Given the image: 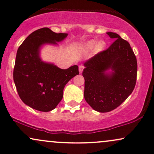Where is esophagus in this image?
<instances>
[{"instance_id":"1","label":"esophagus","mask_w":154,"mask_h":154,"mask_svg":"<svg viewBox=\"0 0 154 154\" xmlns=\"http://www.w3.org/2000/svg\"><path fill=\"white\" fill-rule=\"evenodd\" d=\"M83 69H84V66H83V65H79V73H80V74L82 72Z\"/></svg>"}]
</instances>
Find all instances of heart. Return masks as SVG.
Listing matches in <instances>:
<instances>
[{"label":"heart","mask_w":154,"mask_h":154,"mask_svg":"<svg viewBox=\"0 0 154 154\" xmlns=\"http://www.w3.org/2000/svg\"><path fill=\"white\" fill-rule=\"evenodd\" d=\"M95 45V41L89 42V43H88L87 44H86L85 49L87 51L91 50V49L94 47ZM104 47H105V43L103 41H100V42H99V43H98V44L96 45V50L98 51H100L103 50V49L104 48Z\"/></svg>","instance_id":"b5f03b06"}]
</instances>
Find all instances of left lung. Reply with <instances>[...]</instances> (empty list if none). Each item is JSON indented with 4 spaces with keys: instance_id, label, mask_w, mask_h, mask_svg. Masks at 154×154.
<instances>
[{
    "instance_id": "obj_1",
    "label": "left lung",
    "mask_w": 154,
    "mask_h": 154,
    "mask_svg": "<svg viewBox=\"0 0 154 154\" xmlns=\"http://www.w3.org/2000/svg\"><path fill=\"white\" fill-rule=\"evenodd\" d=\"M114 42L106 50L84 63V97L98 112H109L125 101L135 88L137 64L130 43L114 32H106ZM109 69V74L105 73Z\"/></svg>"
}]
</instances>
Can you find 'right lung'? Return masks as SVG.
<instances>
[{"mask_svg": "<svg viewBox=\"0 0 154 154\" xmlns=\"http://www.w3.org/2000/svg\"><path fill=\"white\" fill-rule=\"evenodd\" d=\"M66 33H56L44 27L33 32L19 47L14 68V81L21 100L40 111H50L63 98L65 85L79 75L78 66L61 69L40 58V47L66 38Z\"/></svg>", "mask_w": 154, "mask_h": 154, "instance_id": "obj_1", "label": "right lung"}]
</instances>
